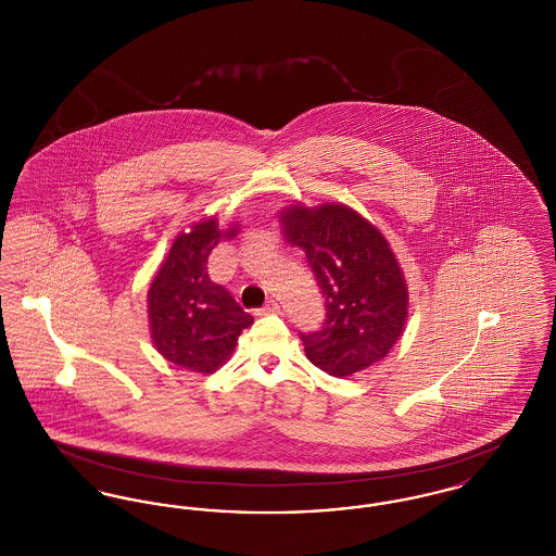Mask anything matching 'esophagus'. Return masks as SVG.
I'll return each instance as SVG.
<instances>
[{"label": "esophagus", "instance_id": "34e87169", "mask_svg": "<svg viewBox=\"0 0 556 556\" xmlns=\"http://www.w3.org/2000/svg\"><path fill=\"white\" fill-rule=\"evenodd\" d=\"M279 313V302L277 300H268L265 306L258 311V315H275Z\"/></svg>", "mask_w": 556, "mask_h": 556}]
</instances>
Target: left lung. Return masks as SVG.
<instances>
[{"label":"left lung","mask_w":556,"mask_h":556,"mask_svg":"<svg viewBox=\"0 0 556 556\" xmlns=\"http://www.w3.org/2000/svg\"><path fill=\"white\" fill-rule=\"evenodd\" d=\"M281 220L325 298L320 329L300 331L308 361L333 377L381 361L408 317L404 275L386 238L344 204L291 206Z\"/></svg>","instance_id":"obj_1"}]
</instances>
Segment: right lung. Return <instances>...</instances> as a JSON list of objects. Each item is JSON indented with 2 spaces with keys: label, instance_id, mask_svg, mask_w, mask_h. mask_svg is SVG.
Listing matches in <instances>:
<instances>
[{
  "label": "right lung",
  "instance_id": "1",
  "mask_svg": "<svg viewBox=\"0 0 556 556\" xmlns=\"http://www.w3.org/2000/svg\"><path fill=\"white\" fill-rule=\"evenodd\" d=\"M216 220L198 223L175 239L148 291L152 340L160 354L195 372H212L225 365L239 333L254 323L236 298L208 275V256L223 238Z\"/></svg>",
  "mask_w": 556,
  "mask_h": 556
}]
</instances>
